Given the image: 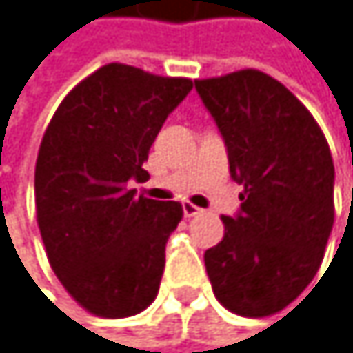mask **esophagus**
<instances>
[{
  "mask_svg": "<svg viewBox=\"0 0 353 353\" xmlns=\"http://www.w3.org/2000/svg\"><path fill=\"white\" fill-rule=\"evenodd\" d=\"M182 207H184V215H186V217H194V215L203 213V209L196 207V205H192V203H184Z\"/></svg>",
  "mask_w": 353,
  "mask_h": 353,
  "instance_id": "1",
  "label": "esophagus"
}]
</instances>
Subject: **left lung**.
Returning <instances> with one entry per match:
<instances>
[{
    "label": "left lung",
    "instance_id": "1",
    "mask_svg": "<svg viewBox=\"0 0 353 353\" xmlns=\"http://www.w3.org/2000/svg\"><path fill=\"white\" fill-rule=\"evenodd\" d=\"M194 88L245 186L241 213L221 215L223 239L205 251L217 301L263 318L293 303L316 276L335 221V167L312 112L270 74L243 68Z\"/></svg>",
    "mask_w": 353,
    "mask_h": 353
}]
</instances>
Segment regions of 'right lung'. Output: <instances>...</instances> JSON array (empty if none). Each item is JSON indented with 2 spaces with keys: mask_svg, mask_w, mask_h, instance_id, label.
<instances>
[{
  "mask_svg": "<svg viewBox=\"0 0 353 353\" xmlns=\"http://www.w3.org/2000/svg\"><path fill=\"white\" fill-rule=\"evenodd\" d=\"M192 81L110 62L56 108L35 163V211L50 265L66 293L100 318L146 310L161 285L180 203L136 194L148 150Z\"/></svg>",
  "mask_w": 353,
  "mask_h": 353,
  "instance_id": "add662e5",
  "label": "right lung"
}]
</instances>
